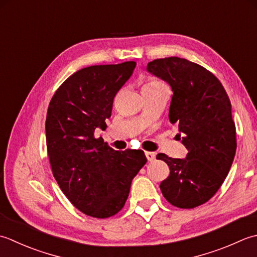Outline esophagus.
<instances>
[{
  "label": "esophagus",
  "mask_w": 257,
  "mask_h": 257,
  "mask_svg": "<svg viewBox=\"0 0 257 257\" xmlns=\"http://www.w3.org/2000/svg\"><path fill=\"white\" fill-rule=\"evenodd\" d=\"M145 156L149 162H153L155 160V153L154 152H145Z\"/></svg>",
  "instance_id": "obj_1"
}]
</instances>
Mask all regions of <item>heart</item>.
<instances>
[{
    "label": "heart",
    "instance_id": "obj_1",
    "mask_svg": "<svg viewBox=\"0 0 257 257\" xmlns=\"http://www.w3.org/2000/svg\"><path fill=\"white\" fill-rule=\"evenodd\" d=\"M165 86L163 83L160 82L156 78H149L148 82L145 83V85L143 86V90H148V88H156V87H162Z\"/></svg>",
    "mask_w": 257,
    "mask_h": 257
}]
</instances>
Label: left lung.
Here are the masks:
<instances>
[{"instance_id":"obj_1","label":"left lung","mask_w":257,"mask_h":257,"mask_svg":"<svg viewBox=\"0 0 257 257\" xmlns=\"http://www.w3.org/2000/svg\"><path fill=\"white\" fill-rule=\"evenodd\" d=\"M148 71L171 85L169 117L188 151L185 160L156 155L170 167L162 194L173 206L194 208L215 195L232 166L237 143L231 102L213 73L188 60L158 59Z\"/></svg>"}]
</instances>
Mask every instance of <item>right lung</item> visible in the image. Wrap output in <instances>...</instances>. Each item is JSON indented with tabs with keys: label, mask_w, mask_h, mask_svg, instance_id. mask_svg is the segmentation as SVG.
<instances>
[{
	"label": "right lung",
	"mask_w": 257,
	"mask_h": 257,
	"mask_svg": "<svg viewBox=\"0 0 257 257\" xmlns=\"http://www.w3.org/2000/svg\"><path fill=\"white\" fill-rule=\"evenodd\" d=\"M136 63L92 65L62 83L52 97L45 121L52 173L78 211L107 218L126 202L131 183L145 165L142 150L115 151L96 127L105 128L113 99L132 75Z\"/></svg>",
	"instance_id": "right-lung-1"
}]
</instances>
